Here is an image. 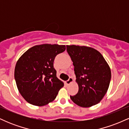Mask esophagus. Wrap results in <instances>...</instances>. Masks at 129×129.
Returning <instances> with one entry per match:
<instances>
[{
  "mask_svg": "<svg viewBox=\"0 0 129 129\" xmlns=\"http://www.w3.org/2000/svg\"><path fill=\"white\" fill-rule=\"evenodd\" d=\"M73 81V78H72V77H70V78H69V79L67 80V81H66V84L67 85H69V84H70L71 83V82H72Z\"/></svg>",
  "mask_w": 129,
  "mask_h": 129,
  "instance_id": "34e87169",
  "label": "esophagus"
}]
</instances>
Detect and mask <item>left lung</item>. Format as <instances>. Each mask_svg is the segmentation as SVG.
<instances>
[{
  "instance_id": "obj_1",
  "label": "left lung",
  "mask_w": 129,
  "mask_h": 129,
  "mask_svg": "<svg viewBox=\"0 0 129 129\" xmlns=\"http://www.w3.org/2000/svg\"><path fill=\"white\" fill-rule=\"evenodd\" d=\"M73 61L79 90L70 96L76 104L89 107L99 103L107 93L111 79L109 65L96 50L85 46L67 45Z\"/></svg>"
}]
</instances>
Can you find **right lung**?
I'll list each match as a JSON object with an SVG mask.
<instances>
[{
	"label": "right lung",
	"mask_w": 129,
	"mask_h": 129,
	"mask_svg": "<svg viewBox=\"0 0 129 129\" xmlns=\"http://www.w3.org/2000/svg\"><path fill=\"white\" fill-rule=\"evenodd\" d=\"M66 48L65 45L57 44L35 45L17 60L14 78L19 91L28 103L45 106L57 96L63 83L56 76L53 62Z\"/></svg>",
	"instance_id": "right-lung-1"
}]
</instances>
